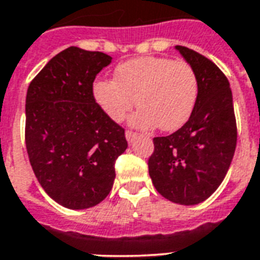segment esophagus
<instances>
[{
  "label": "esophagus",
  "instance_id": "obj_1",
  "mask_svg": "<svg viewBox=\"0 0 260 260\" xmlns=\"http://www.w3.org/2000/svg\"><path fill=\"white\" fill-rule=\"evenodd\" d=\"M125 136H126V140H128V142L129 143H132L135 140V139L138 138V134H136V132H134V131H126L125 132Z\"/></svg>",
  "mask_w": 260,
  "mask_h": 260
}]
</instances>
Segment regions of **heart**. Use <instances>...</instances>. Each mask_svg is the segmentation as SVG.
Instances as JSON below:
<instances>
[{
  "instance_id": "1",
  "label": "heart",
  "mask_w": 260,
  "mask_h": 260,
  "mask_svg": "<svg viewBox=\"0 0 260 260\" xmlns=\"http://www.w3.org/2000/svg\"><path fill=\"white\" fill-rule=\"evenodd\" d=\"M93 95L113 121H122L136 100L140 110L131 120L135 126L175 131L193 113L198 78L185 60L144 56L121 63L114 71V81H95Z\"/></svg>"
}]
</instances>
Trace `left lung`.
<instances>
[{
	"instance_id": "obj_1",
	"label": "left lung",
	"mask_w": 260,
	"mask_h": 260,
	"mask_svg": "<svg viewBox=\"0 0 260 260\" xmlns=\"http://www.w3.org/2000/svg\"><path fill=\"white\" fill-rule=\"evenodd\" d=\"M175 48L197 74V102L179 129L154 138L148 173L160 196L179 205H196L209 198L225 178L236 148L238 128L225 74L194 50Z\"/></svg>"
}]
</instances>
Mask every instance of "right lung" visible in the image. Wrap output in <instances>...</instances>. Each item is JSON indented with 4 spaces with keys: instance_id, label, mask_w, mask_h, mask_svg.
Instances as JSON below:
<instances>
[{
    "instance_id": "right-lung-1",
    "label": "right lung",
    "mask_w": 260,
    "mask_h": 260,
    "mask_svg": "<svg viewBox=\"0 0 260 260\" xmlns=\"http://www.w3.org/2000/svg\"><path fill=\"white\" fill-rule=\"evenodd\" d=\"M109 55L69 47L55 55L26 91L25 146L39 183L69 209H87L113 186L125 129L100 108L95 75Z\"/></svg>"
}]
</instances>
